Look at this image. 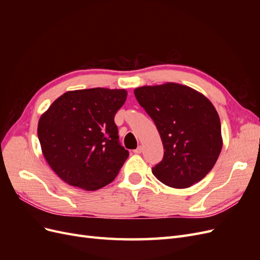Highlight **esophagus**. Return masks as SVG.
<instances>
[{
    "label": "esophagus",
    "instance_id": "obj_1",
    "mask_svg": "<svg viewBox=\"0 0 260 260\" xmlns=\"http://www.w3.org/2000/svg\"><path fill=\"white\" fill-rule=\"evenodd\" d=\"M142 151H143L142 145H139L138 148L135 149V151H133V152H135V154H141V153H142Z\"/></svg>",
    "mask_w": 260,
    "mask_h": 260
}]
</instances>
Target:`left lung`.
Segmentation results:
<instances>
[{
  "label": "left lung",
  "mask_w": 260,
  "mask_h": 260,
  "mask_svg": "<svg viewBox=\"0 0 260 260\" xmlns=\"http://www.w3.org/2000/svg\"><path fill=\"white\" fill-rule=\"evenodd\" d=\"M135 95L155 122L165 149L154 176L174 188L190 187L205 178L223 144L220 118L211 102L176 82L139 86Z\"/></svg>",
  "instance_id": "obj_1"
}]
</instances>
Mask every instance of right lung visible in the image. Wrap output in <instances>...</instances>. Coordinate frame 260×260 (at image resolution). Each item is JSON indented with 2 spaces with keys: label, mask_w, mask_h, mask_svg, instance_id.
<instances>
[{
  "label": "right lung",
  "mask_w": 260,
  "mask_h": 260,
  "mask_svg": "<svg viewBox=\"0 0 260 260\" xmlns=\"http://www.w3.org/2000/svg\"><path fill=\"white\" fill-rule=\"evenodd\" d=\"M127 94L105 88L68 91L41 115L42 154L64 182L95 191L117 177L129 152L119 144L114 117Z\"/></svg>",
  "instance_id": "add662e5"
}]
</instances>
